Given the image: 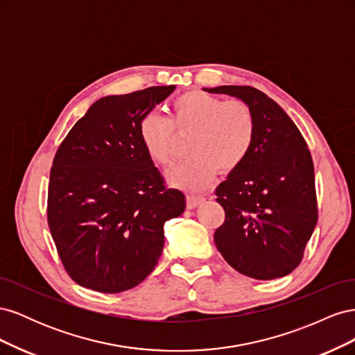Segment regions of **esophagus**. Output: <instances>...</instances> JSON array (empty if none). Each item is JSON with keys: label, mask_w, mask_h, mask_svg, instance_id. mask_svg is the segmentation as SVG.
Returning <instances> with one entry per match:
<instances>
[{"label": "esophagus", "mask_w": 355, "mask_h": 355, "mask_svg": "<svg viewBox=\"0 0 355 355\" xmlns=\"http://www.w3.org/2000/svg\"><path fill=\"white\" fill-rule=\"evenodd\" d=\"M204 201V197L202 196H196V194H189L187 197V206L188 209H194L197 206H200V204Z\"/></svg>", "instance_id": "obj_1"}]
</instances>
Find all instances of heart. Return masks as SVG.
Segmentation results:
<instances>
[{"instance_id":"b5f03b06","label":"heart","mask_w":355,"mask_h":355,"mask_svg":"<svg viewBox=\"0 0 355 355\" xmlns=\"http://www.w3.org/2000/svg\"><path fill=\"white\" fill-rule=\"evenodd\" d=\"M256 116L243 101H222L200 90H191L170 103L168 115L149 114L139 124V136L155 164L167 167L176 157V135L191 133V154L168 173L175 185L189 191L206 188L218 168L237 170L250 155L256 139Z\"/></svg>"}]
</instances>
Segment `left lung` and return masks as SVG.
<instances>
[{"label": "left lung", "instance_id": "obj_1", "mask_svg": "<svg viewBox=\"0 0 355 355\" xmlns=\"http://www.w3.org/2000/svg\"><path fill=\"white\" fill-rule=\"evenodd\" d=\"M239 98L256 116L250 155L216 188L225 222L214 244L235 271L256 280L292 272L317 225L314 164L284 110L250 85L204 89Z\"/></svg>", "mask_w": 355, "mask_h": 355}]
</instances>
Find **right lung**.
Segmentation results:
<instances>
[{"instance_id":"1","label":"right lung","mask_w":355,"mask_h":355,"mask_svg":"<svg viewBox=\"0 0 355 355\" xmlns=\"http://www.w3.org/2000/svg\"><path fill=\"white\" fill-rule=\"evenodd\" d=\"M157 85L96 101L53 159L47 220L72 280L120 293L153 272L164 223L185 210L184 192L166 188L139 136L142 118L173 93Z\"/></svg>"}]
</instances>
